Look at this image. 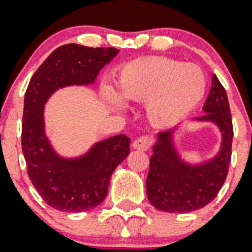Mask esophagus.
I'll return each instance as SVG.
<instances>
[{
  "instance_id": "1",
  "label": "esophagus",
  "mask_w": 252,
  "mask_h": 252,
  "mask_svg": "<svg viewBox=\"0 0 252 252\" xmlns=\"http://www.w3.org/2000/svg\"><path fill=\"white\" fill-rule=\"evenodd\" d=\"M152 143H153L152 137H149V136H143V137H139V139L134 140L132 147L134 149H139V151H147V149L151 148Z\"/></svg>"
}]
</instances>
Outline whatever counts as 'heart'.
<instances>
[{
  "label": "heart",
  "mask_w": 252,
  "mask_h": 252,
  "mask_svg": "<svg viewBox=\"0 0 252 252\" xmlns=\"http://www.w3.org/2000/svg\"><path fill=\"white\" fill-rule=\"evenodd\" d=\"M116 94L124 101H147L152 124L169 126L185 118L205 95L206 78L195 64H185L165 57L136 59L122 66L115 76ZM113 107L122 101L105 91Z\"/></svg>",
  "instance_id": "heart-1"
}]
</instances>
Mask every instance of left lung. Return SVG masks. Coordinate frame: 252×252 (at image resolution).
Masks as SVG:
<instances>
[{
  "label": "left lung",
  "instance_id": "1",
  "mask_svg": "<svg viewBox=\"0 0 252 252\" xmlns=\"http://www.w3.org/2000/svg\"><path fill=\"white\" fill-rule=\"evenodd\" d=\"M199 122H213L222 132L220 153L213 160L199 165H189L180 158L173 145V132L157 134L147 177L149 202L157 210L168 213H189L206 206L216 198L223 186L231 161L233 120L226 90L216 75L203 104Z\"/></svg>",
  "mask_w": 252,
  "mask_h": 252
}]
</instances>
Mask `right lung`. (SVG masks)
<instances>
[{"mask_svg":"<svg viewBox=\"0 0 252 252\" xmlns=\"http://www.w3.org/2000/svg\"><path fill=\"white\" fill-rule=\"evenodd\" d=\"M118 53L113 47L61 46L39 66L28 86L22 152L30 181L46 203L57 210L80 213L100 205L113 170L129 155L130 140L118 134L96 143L79 158L59 157L45 134V103L58 88L94 83L99 71Z\"/></svg>","mask_w":252,"mask_h":252,"instance_id":"1","label":"right lung"}]
</instances>
